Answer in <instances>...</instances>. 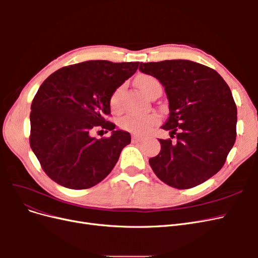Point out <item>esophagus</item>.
<instances>
[{"mask_svg":"<svg viewBox=\"0 0 258 258\" xmlns=\"http://www.w3.org/2000/svg\"><path fill=\"white\" fill-rule=\"evenodd\" d=\"M143 140V138L142 137H140V136H137V135H134L132 136V142H141Z\"/></svg>","mask_w":258,"mask_h":258,"instance_id":"obj_1","label":"esophagus"}]
</instances>
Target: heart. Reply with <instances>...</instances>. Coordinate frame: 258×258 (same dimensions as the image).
<instances>
[{
    "mask_svg": "<svg viewBox=\"0 0 258 258\" xmlns=\"http://www.w3.org/2000/svg\"><path fill=\"white\" fill-rule=\"evenodd\" d=\"M159 84L155 77L151 75H143L138 81V87L144 95L148 92L154 85ZM123 92V86L117 88L111 97L110 104L113 111H118L121 104V97ZM157 116L154 114H128L122 117L120 120V127L132 134L144 135L150 128L157 122Z\"/></svg>",
    "mask_w": 258,
    "mask_h": 258,
    "instance_id": "heart-1",
    "label": "heart"
}]
</instances>
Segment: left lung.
Returning <instances> with one entry per match:
<instances>
[{
    "mask_svg": "<svg viewBox=\"0 0 258 258\" xmlns=\"http://www.w3.org/2000/svg\"><path fill=\"white\" fill-rule=\"evenodd\" d=\"M157 79L169 100V118L161 127L160 153L150 158L159 179L178 189L206 182L222 169L236 141L237 106L230 88L215 70L189 60L140 63Z\"/></svg>",
    "mask_w": 258,
    "mask_h": 258,
    "instance_id": "8db88e82",
    "label": "left lung"
}]
</instances>
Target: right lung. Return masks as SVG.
Returning a JSON list of instances; mask_svg holds the SVG:
<instances>
[{
	"label": "right lung",
	"mask_w": 258,
	"mask_h": 258,
	"mask_svg": "<svg viewBox=\"0 0 258 258\" xmlns=\"http://www.w3.org/2000/svg\"><path fill=\"white\" fill-rule=\"evenodd\" d=\"M140 62L90 60L59 69L41 85L31 104L30 146L45 173L71 189H86L110 174L127 131L105 120L113 92L136 73ZM112 131L108 138L90 136L95 128Z\"/></svg>",
	"instance_id": "1"
}]
</instances>
